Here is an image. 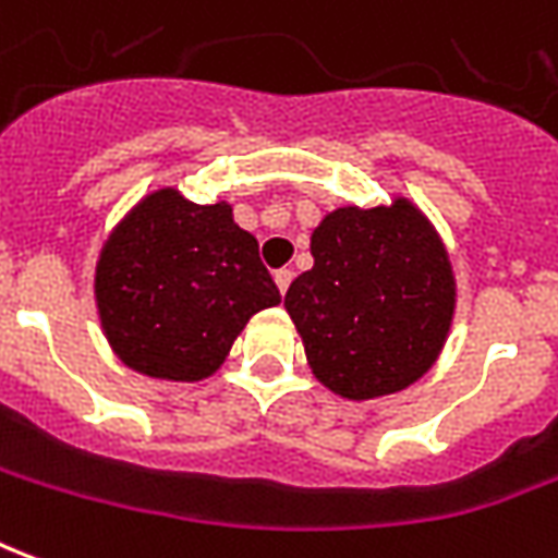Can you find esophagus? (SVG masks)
<instances>
[{"label":"esophagus","instance_id":"obj_1","mask_svg":"<svg viewBox=\"0 0 558 558\" xmlns=\"http://www.w3.org/2000/svg\"><path fill=\"white\" fill-rule=\"evenodd\" d=\"M272 279H276V286H279V291L286 294L288 286H291V279H294V270H288V267H282V270H276V276H272Z\"/></svg>","mask_w":558,"mask_h":558}]
</instances>
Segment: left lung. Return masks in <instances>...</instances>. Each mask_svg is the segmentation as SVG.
I'll list each match as a JSON object with an SVG mask.
<instances>
[{
  "mask_svg": "<svg viewBox=\"0 0 558 558\" xmlns=\"http://www.w3.org/2000/svg\"><path fill=\"white\" fill-rule=\"evenodd\" d=\"M312 270L286 310L312 373L345 399L414 385L436 363L453 318V272L433 225L405 197L339 207L312 231Z\"/></svg>",
  "mask_w": 558,
  "mask_h": 558,
  "instance_id": "1",
  "label": "left lung"
}]
</instances>
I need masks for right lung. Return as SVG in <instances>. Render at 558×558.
Wrapping results in <instances>:
<instances>
[{"label":"right lung","instance_id":"1","mask_svg":"<svg viewBox=\"0 0 558 558\" xmlns=\"http://www.w3.org/2000/svg\"><path fill=\"white\" fill-rule=\"evenodd\" d=\"M108 342L153 378L213 375L255 312L279 303L258 240L228 204L197 207L177 189L144 197L108 236L96 267Z\"/></svg>","mask_w":558,"mask_h":558}]
</instances>
